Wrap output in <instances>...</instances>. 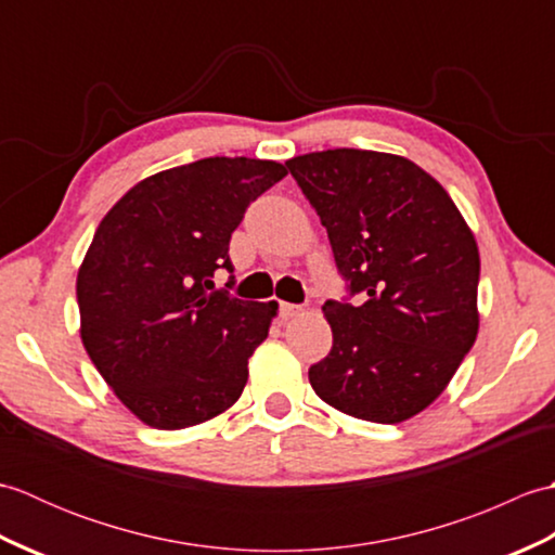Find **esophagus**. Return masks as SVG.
<instances>
[{
	"mask_svg": "<svg viewBox=\"0 0 555 555\" xmlns=\"http://www.w3.org/2000/svg\"><path fill=\"white\" fill-rule=\"evenodd\" d=\"M302 312L300 305H293V302H279V314L281 320H291V317H298Z\"/></svg>",
	"mask_w": 555,
	"mask_h": 555,
	"instance_id": "1",
	"label": "esophagus"
}]
</instances>
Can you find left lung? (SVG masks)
Here are the masks:
<instances>
[{"mask_svg":"<svg viewBox=\"0 0 555 555\" xmlns=\"http://www.w3.org/2000/svg\"><path fill=\"white\" fill-rule=\"evenodd\" d=\"M286 167L320 215L346 281V296L322 308L334 346L310 367L314 393L358 420L417 415L477 338L473 231L441 183L405 157L338 147Z\"/></svg>","mask_w":555,"mask_h":555,"instance_id":"obj_1","label":"left lung"}]
</instances>
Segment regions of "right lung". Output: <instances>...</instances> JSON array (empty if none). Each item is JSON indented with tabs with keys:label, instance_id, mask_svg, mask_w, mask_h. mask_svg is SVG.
<instances>
[{
	"label": "right lung",
	"instance_id": "right-lung-1",
	"mask_svg": "<svg viewBox=\"0 0 555 555\" xmlns=\"http://www.w3.org/2000/svg\"><path fill=\"white\" fill-rule=\"evenodd\" d=\"M286 173L279 162L197 159L140 181L100 221L76 281L82 346L150 427H193L241 398L276 302L211 279L231 274V233Z\"/></svg>",
	"mask_w": 555,
	"mask_h": 555
}]
</instances>
